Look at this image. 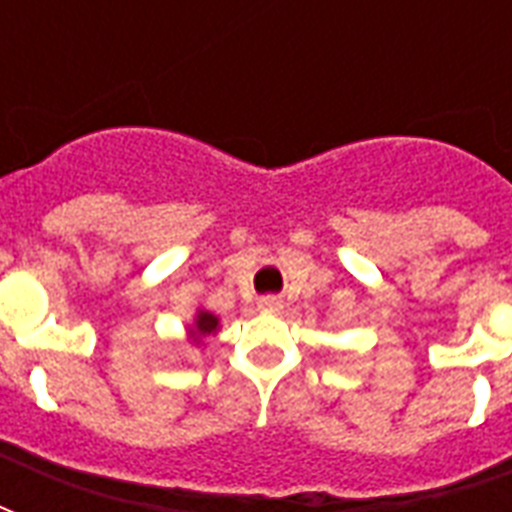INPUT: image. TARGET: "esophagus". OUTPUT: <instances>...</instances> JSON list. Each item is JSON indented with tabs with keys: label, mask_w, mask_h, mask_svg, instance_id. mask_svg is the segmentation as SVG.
I'll return each mask as SVG.
<instances>
[{
	"label": "esophagus",
	"mask_w": 512,
	"mask_h": 512,
	"mask_svg": "<svg viewBox=\"0 0 512 512\" xmlns=\"http://www.w3.org/2000/svg\"><path fill=\"white\" fill-rule=\"evenodd\" d=\"M260 308H263V311H271V313H276V311H281V308H284V305H281V300H279V297H273V295H265V297H260Z\"/></svg>",
	"instance_id": "34e87169"
}]
</instances>
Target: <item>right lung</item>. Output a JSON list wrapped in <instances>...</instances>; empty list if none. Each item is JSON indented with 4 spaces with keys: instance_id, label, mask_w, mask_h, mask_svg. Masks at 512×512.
I'll list each match as a JSON object with an SVG mask.
<instances>
[{
    "instance_id": "1",
    "label": "right lung",
    "mask_w": 512,
    "mask_h": 512,
    "mask_svg": "<svg viewBox=\"0 0 512 512\" xmlns=\"http://www.w3.org/2000/svg\"><path fill=\"white\" fill-rule=\"evenodd\" d=\"M217 324H220V321H217V316H212L209 311H199L196 313V321H193V327H191V337L199 342L201 337L215 335Z\"/></svg>"
}]
</instances>
